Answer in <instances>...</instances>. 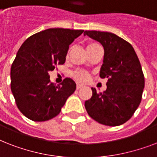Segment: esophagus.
I'll use <instances>...</instances> for the list:
<instances>
[{
  "label": "esophagus",
  "instance_id": "34e87169",
  "mask_svg": "<svg viewBox=\"0 0 157 157\" xmlns=\"http://www.w3.org/2000/svg\"><path fill=\"white\" fill-rule=\"evenodd\" d=\"M83 86H84L83 85H81V84H80V83H77V84H76V89H77V90H79V89L82 88Z\"/></svg>",
  "mask_w": 157,
  "mask_h": 157
}]
</instances>
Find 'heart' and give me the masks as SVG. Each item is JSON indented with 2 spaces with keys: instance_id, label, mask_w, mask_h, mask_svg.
<instances>
[{
  "instance_id": "1",
  "label": "heart",
  "mask_w": 157,
  "mask_h": 157,
  "mask_svg": "<svg viewBox=\"0 0 157 157\" xmlns=\"http://www.w3.org/2000/svg\"><path fill=\"white\" fill-rule=\"evenodd\" d=\"M98 45V44L95 42L89 43L87 45V49H90V48L95 47ZM74 76L76 80H78L80 81H86L89 79V73L86 71H82V70H77L74 72Z\"/></svg>"
}]
</instances>
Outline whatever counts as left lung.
Listing matches in <instances>:
<instances>
[{
	"label": "left lung",
	"mask_w": 157,
	"mask_h": 157,
	"mask_svg": "<svg viewBox=\"0 0 157 157\" xmlns=\"http://www.w3.org/2000/svg\"><path fill=\"white\" fill-rule=\"evenodd\" d=\"M104 49L101 78H107V90L98 93L92 89V97L85 102L89 116L100 124L117 126L129 121L139 107L144 89L141 64L129 42L113 33L86 31Z\"/></svg>",
	"instance_id": "8db88e82"
}]
</instances>
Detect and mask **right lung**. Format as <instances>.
<instances>
[{"label": "right lung", "instance_id": "add662e5", "mask_svg": "<svg viewBox=\"0 0 157 157\" xmlns=\"http://www.w3.org/2000/svg\"><path fill=\"white\" fill-rule=\"evenodd\" d=\"M84 30L50 28L31 36L16 54L10 70V88L17 107L34 121L52 119L61 112L76 85L65 78L50 82L49 71L63 64L69 45Z\"/></svg>", "mask_w": 157, "mask_h": 157}]
</instances>
